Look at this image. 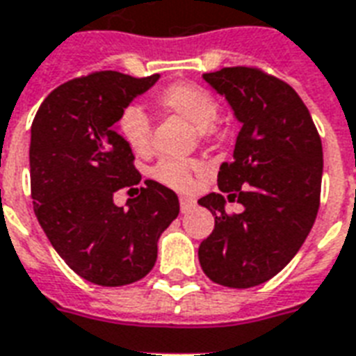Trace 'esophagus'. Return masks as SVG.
<instances>
[{
    "label": "esophagus",
    "instance_id": "obj_1",
    "mask_svg": "<svg viewBox=\"0 0 356 356\" xmlns=\"http://www.w3.org/2000/svg\"><path fill=\"white\" fill-rule=\"evenodd\" d=\"M195 200L193 198H186V197H181L180 198V209H181V213H189L193 208H195Z\"/></svg>",
    "mask_w": 356,
    "mask_h": 356
}]
</instances>
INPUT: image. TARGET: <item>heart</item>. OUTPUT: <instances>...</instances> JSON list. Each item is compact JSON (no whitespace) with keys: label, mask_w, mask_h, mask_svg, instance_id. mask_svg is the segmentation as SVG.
<instances>
[{"label":"heart","mask_w":356,"mask_h":356,"mask_svg":"<svg viewBox=\"0 0 356 356\" xmlns=\"http://www.w3.org/2000/svg\"><path fill=\"white\" fill-rule=\"evenodd\" d=\"M158 102L163 109L187 120L193 128L200 131V135L208 134V129L216 122L217 113H219L216 98L206 89L193 83L172 85L163 92H159ZM117 131L131 152H135L137 156L150 154L152 126H150V118L143 107H124L117 118ZM193 169H195V165L189 161L163 159L156 165L154 176L165 186L187 191L193 186Z\"/></svg>","instance_id":"b5f03b06"}]
</instances>
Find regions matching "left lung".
<instances>
[{
  "label": "left lung",
  "mask_w": 356,
  "mask_h": 356,
  "mask_svg": "<svg viewBox=\"0 0 356 356\" xmlns=\"http://www.w3.org/2000/svg\"><path fill=\"white\" fill-rule=\"evenodd\" d=\"M202 78L227 100L241 129L232 159L217 176L221 193L198 200L216 216L198 260L213 282L252 288L282 271L312 230L323 176L321 139L307 106L280 79L247 66ZM227 200H238L244 211L228 216Z\"/></svg>",
  "instance_id": "1"
}]
</instances>
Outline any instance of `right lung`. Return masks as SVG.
<instances>
[{"instance_id": "obj_1", "label": "right lung", "mask_w": 356, "mask_h": 356, "mask_svg": "<svg viewBox=\"0 0 356 356\" xmlns=\"http://www.w3.org/2000/svg\"><path fill=\"white\" fill-rule=\"evenodd\" d=\"M159 74L131 78L96 72L60 85L38 107L31 126V197L57 254L81 278L124 286L150 273L159 236L180 213L176 193L147 180L126 206L118 189H134L140 175L120 139L117 118Z\"/></svg>"}]
</instances>
